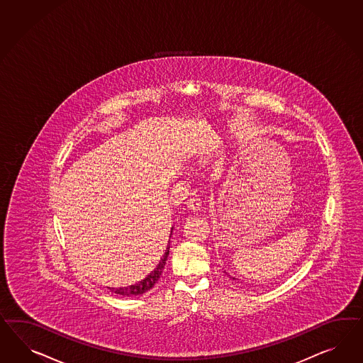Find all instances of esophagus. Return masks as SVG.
I'll list each match as a JSON object with an SVG mask.
<instances>
[{
    "mask_svg": "<svg viewBox=\"0 0 363 363\" xmlns=\"http://www.w3.org/2000/svg\"><path fill=\"white\" fill-rule=\"evenodd\" d=\"M186 208H188L191 212H199V211H200V208H201V201H200V199H197V197H192V199H189V201L186 203Z\"/></svg>",
    "mask_w": 363,
    "mask_h": 363,
    "instance_id": "1",
    "label": "esophagus"
}]
</instances>
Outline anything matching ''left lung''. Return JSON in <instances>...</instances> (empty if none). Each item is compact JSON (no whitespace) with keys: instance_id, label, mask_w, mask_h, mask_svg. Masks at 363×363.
Listing matches in <instances>:
<instances>
[{"instance_id":"obj_1","label":"left lung","mask_w":363,"mask_h":363,"mask_svg":"<svg viewBox=\"0 0 363 363\" xmlns=\"http://www.w3.org/2000/svg\"><path fill=\"white\" fill-rule=\"evenodd\" d=\"M229 277H230V279H232V280H236V279H235V277H232V276H229Z\"/></svg>"}]
</instances>
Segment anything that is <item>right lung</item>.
Wrapping results in <instances>:
<instances>
[{
	"mask_svg": "<svg viewBox=\"0 0 363 363\" xmlns=\"http://www.w3.org/2000/svg\"><path fill=\"white\" fill-rule=\"evenodd\" d=\"M172 229L171 228V235H172ZM171 238V236H169ZM169 255V241H168V245H167L166 252L163 255V257L159 261L157 267L155 269L152 270L145 279L142 281H139L138 284L134 285H130V286H125V288H108L111 291H114L115 294H119V296H123V297H131V296H140L145 291H148L150 289L154 288L156 282L160 279L163 270H164V265H166L167 257Z\"/></svg>",
	"mask_w": 363,
	"mask_h": 363,
	"instance_id": "obj_1",
	"label": "right lung"
}]
</instances>
